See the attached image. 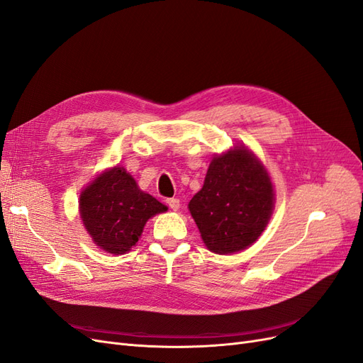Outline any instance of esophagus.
<instances>
[{
	"instance_id": "esophagus-1",
	"label": "esophagus",
	"mask_w": 363,
	"mask_h": 363,
	"mask_svg": "<svg viewBox=\"0 0 363 363\" xmlns=\"http://www.w3.org/2000/svg\"><path fill=\"white\" fill-rule=\"evenodd\" d=\"M167 204L169 206L171 211H179L180 200H179V199H168V200H167Z\"/></svg>"
}]
</instances>
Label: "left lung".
Instances as JSON below:
<instances>
[{
	"label": "left lung",
	"instance_id": "left-lung-1",
	"mask_svg": "<svg viewBox=\"0 0 363 363\" xmlns=\"http://www.w3.org/2000/svg\"><path fill=\"white\" fill-rule=\"evenodd\" d=\"M274 200L265 167L247 147L238 145L212 159L189 212L206 247L230 255L256 242L272 215Z\"/></svg>",
	"mask_w": 363,
	"mask_h": 363
}]
</instances>
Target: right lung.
Wrapping results in <instances>:
<instances>
[{"instance_id":"1","label":"right lung","mask_w":363,"mask_h":363,"mask_svg":"<svg viewBox=\"0 0 363 363\" xmlns=\"http://www.w3.org/2000/svg\"><path fill=\"white\" fill-rule=\"evenodd\" d=\"M80 216L95 245L111 255H124L136 245L151 216L168 211L155 196L140 191L123 168L101 172L80 194Z\"/></svg>"}]
</instances>
